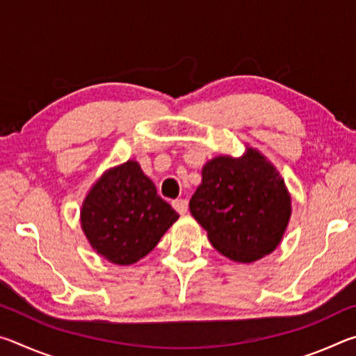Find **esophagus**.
I'll list each match as a JSON object with an SVG mask.
<instances>
[{"instance_id": "1", "label": "esophagus", "mask_w": 356, "mask_h": 356, "mask_svg": "<svg viewBox=\"0 0 356 356\" xmlns=\"http://www.w3.org/2000/svg\"><path fill=\"white\" fill-rule=\"evenodd\" d=\"M172 207L179 215H185L186 210H188V202H186L185 200H176V201H172Z\"/></svg>"}]
</instances>
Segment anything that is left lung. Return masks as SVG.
I'll return each mask as SVG.
<instances>
[{
  "label": "left lung",
  "mask_w": 356,
  "mask_h": 356,
  "mask_svg": "<svg viewBox=\"0 0 356 356\" xmlns=\"http://www.w3.org/2000/svg\"><path fill=\"white\" fill-rule=\"evenodd\" d=\"M190 212L216 251L246 264L270 254L281 242L291 196L273 165L248 149L242 159L216 156L202 168Z\"/></svg>",
  "instance_id": "left-lung-1"
}]
</instances>
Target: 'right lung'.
Wrapping results in <instances>:
<instances>
[{
  "instance_id": "add662e5",
  "label": "right lung",
  "mask_w": 356,
  "mask_h": 356,
  "mask_svg": "<svg viewBox=\"0 0 356 356\" xmlns=\"http://www.w3.org/2000/svg\"><path fill=\"white\" fill-rule=\"evenodd\" d=\"M179 218L134 160L106 171L81 207L89 243L108 261L130 265L155 248Z\"/></svg>"
}]
</instances>
